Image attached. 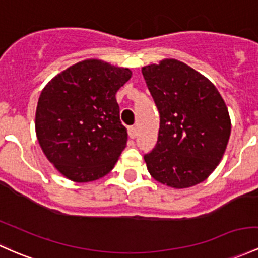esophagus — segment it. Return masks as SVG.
<instances>
[{"instance_id": "1", "label": "esophagus", "mask_w": 258, "mask_h": 258, "mask_svg": "<svg viewBox=\"0 0 258 258\" xmlns=\"http://www.w3.org/2000/svg\"><path fill=\"white\" fill-rule=\"evenodd\" d=\"M128 136H130V138H132V140L137 137V128H136V127H130Z\"/></svg>"}]
</instances>
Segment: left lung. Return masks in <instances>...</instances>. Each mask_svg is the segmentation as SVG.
<instances>
[{"label":"left lung","instance_id":"1","mask_svg":"<svg viewBox=\"0 0 258 258\" xmlns=\"http://www.w3.org/2000/svg\"><path fill=\"white\" fill-rule=\"evenodd\" d=\"M160 115L158 142L144 155L155 180L174 188L205 181L222 160L231 122L211 81L183 62L165 58L142 69Z\"/></svg>","mask_w":258,"mask_h":258}]
</instances>
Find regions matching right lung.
<instances>
[{
    "label": "right lung",
    "instance_id": "1",
    "mask_svg": "<svg viewBox=\"0 0 258 258\" xmlns=\"http://www.w3.org/2000/svg\"><path fill=\"white\" fill-rule=\"evenodd\" d=\"M131 76L128 69L90 58L58 73L42 89L36 137L67 179L89 182L115 166L127 143L115 95Z\"/></svg>",
    "mask_w": 258,
    "mask_h": 258
}]
</instances>
